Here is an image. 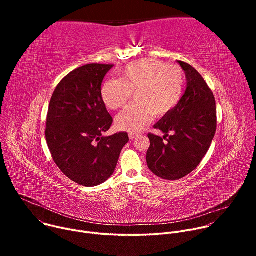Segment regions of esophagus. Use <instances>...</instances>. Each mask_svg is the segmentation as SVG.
Masks as SVG:
<instances>
[{
	"instance_id": "1",
	"label": "esophagus",
	"mask_w": 256,
	"mask_h": 256,
	"mask_svg": "<svg viewBox=\"0 0 256 256\" xmlns=\"http://www.w3.org/2000/svg\"><path fill=\"white\" fill-rule=\"evenodd\" d=\"M128 136H130V140H134L138 136H140V134H136V132H130Z\"/></svg>"
}]
</instances>
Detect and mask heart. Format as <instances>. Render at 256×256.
<instances>
[{"mask_svg": "<svg viewBox=\"0 0 256 256\" xmlns=\"http://www.w3.org/2000/svg\"><path fill=\"white\" fill-rule=\"evenodd\" d=\"M184 85V72L180 66L144 58L126 64L120 72V80L105 81L101 98L107 108L116 110L128 104L134 93L136 102L118 116L116 124L122 130L138 132L153 116L162 118L173 110Z\"/></svg>", "mask_w": 256, "mask_h": 256, "instance_id": "b5f03b06", "label": "heart"}]
</instances>
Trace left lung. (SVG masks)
Segmentation results:
<instances>
[{"instance_id": "obj_1", "label": "left lung", "mask_w": 256, "mask_h": 256, "mask_svg": "<svg viewBox=\"0 0 256 256\" xmlns=\"http://www.w3.org/2000/svg\"><path fill=\"white\" fill-rule=\"evenodd\" d=\"M178 64L186 72V93L173 110L154 126L165 134L164 136L148 134L150 147L146 157L149 169L166 180H178L198 166L216 128L212 90L194 66L180 60Z\"/></svg>"}]
</instances>
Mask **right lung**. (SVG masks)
<instances>
[{"label": "right lung", "mask_w": 256, "mask_h": 256, "mask_svg": "<svg viewBox=\"0 0 256 256\" xmlns=\"http://www.w3.org/2000/svg\"><path fill=\"white\" fill-rule=\"evenodd\" d=\"M114 64H89L68 74L52 96L46 138L60 171L83 186H96L110 177L128 132L105 136L112 118L101 98V84Z\"/></svg>", "instance_id": "1"}]
</instances>
